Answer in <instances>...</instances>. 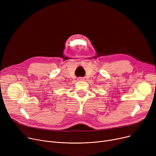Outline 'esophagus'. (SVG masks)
<instances>
[{
	"label": "esophagus",
	"instance_id": "esophagus-1",
	"mask_svg": "<svg viewBox=\"0 0 156 156\" xmlns=\"http://www.w3.org/2000/svg\"><path fill=\"white\" fill-rule=\"evenodd\" d=\"M78 80H79V81H83L84 78H79Z\"/></svg>",
	"mask_w": 156,
	"mask_h": 156
}]
</instances>
